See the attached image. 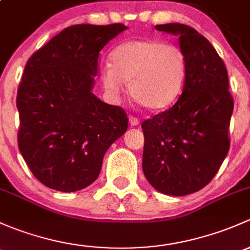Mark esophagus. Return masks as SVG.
<instances>
[{
	"instance_id": "1",
	"label": "esophagus",
	"mask_w": 250,
	"mask_h": 250,
	"mask_svg": "<svg viewBox=\"0 0 250 250\" xmlns=\"http://www.w3.org/2000/svg\"><path fill=\"white\" fill-rule=\"evenodd\" d=\"M128 122H130L131 126H137L138 124H140V119H138L137 117H135V115H130V118H128Z\"/></svg>"
}]
</instances>
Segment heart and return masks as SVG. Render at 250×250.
<instances>
[{"label":"heart","instance_id":"1","mask_svg":"<svg viewBox=\"0 0 250 250\" xmlns=\"http://www.w3.org/2000/svg\"><path fill=\"white\" fill-rule=\"evenodd\" d=\"M102 67V83L117 95L130 82V94L150 110H163L181 96L187 76L184 51L158 38H136L120 43Z\"/></svg>","mask_w":250,"mask_h":250}]
</instances>
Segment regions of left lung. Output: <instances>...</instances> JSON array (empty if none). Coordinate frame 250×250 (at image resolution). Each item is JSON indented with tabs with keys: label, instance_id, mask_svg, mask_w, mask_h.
Returning a JSON list of instances; mask_svg holds the SVG:
<instances>
[{
	"label": "left lung",
	"instance_id": "8db88e82",
	"mask_svg": "<svg viewBox=\"0 0 250 250\" xmlns=\"http://www.w3.org/2000/svg\"><path fill=\"white\" fill-rule=\"evenodd\" d=\"M155 29L179 36L187 76L178 101L142 123V167L158 191L183 196L205 188L228 155L233 99L225 63L207 38L177 22Z\"/></svg>",
	"mask_w": 250,
	"mask_h": 250
}]
</instances>
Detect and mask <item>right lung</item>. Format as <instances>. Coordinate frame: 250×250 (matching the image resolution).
I'll list each match as a JSON object with an SVG mask.
<instances>
[{"instance_id":"right-lung-1","label":"right lung","mask_w":250,"mask_h":250,"mask_svg":"<svg viewBox=\"0 0 250 250\" xmlns=\"http://www.w3.org/2000/svg\"><path fill=\"white\" fill-rule=\"evenodd\" d=\"M124 24L72 25L31 55L18 87V146L33 176L63 192L84 189L127 130L124 108L91 92L99 55Z\"/></svg>"}]
</instances>
